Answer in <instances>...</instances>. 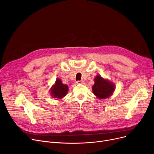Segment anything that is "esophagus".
<instances>
[{"label": "esophagus", "mask_w": 154, "mask_h": 154, "mask_svg": "<svg viewBox=\"0 0 154 154\" xmlns=\"http://www.w3.org/2000/svg\"><path fill=\"white\" fill-rule=\"evenodd\" d=\"M77 84H84V81L82 80H78V81H77Z\"/></svg>", "instance_id": "34e87169"}]
</instances>
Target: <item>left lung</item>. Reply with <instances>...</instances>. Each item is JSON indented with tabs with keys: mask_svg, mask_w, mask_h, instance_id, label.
Here are the masks:
<instances>
[{
	"mask_svg": "<svg viewBox=\"0 0 154 154\" xmlns=\"http://www.w3.org/2000/svg\"><path fill=\"white\" fill-rule=\"evenodd\" d=\"M95 84L92 86L94 94L99 99H103L110 97L115 90V85L108 80L97 75L94 79Z\"/></svg>",
	"mask_w": 154,
	"mask_h": 154,
	"instance_id": "1",
	"label": "left lung"
}]
</instances>
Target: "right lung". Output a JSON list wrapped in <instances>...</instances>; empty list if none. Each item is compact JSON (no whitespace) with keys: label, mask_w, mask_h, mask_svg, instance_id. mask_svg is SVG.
Returning <instances> with one entry per match:
<instances>
[{"label":"right lung","mask_w":154,"mask_h":154,"mask_svg":"<svg viewBox=\"0 0 154 154\" xmlns=\"http://www.w3.org/2000/svg\"><path fill=\"white\" fill-rule=\"evenodd\" d=\"M68 88V86L63 84L60 79H57L55 84L51 88V94L54 98L62 99L67 94Z\"/></svg>","instance_id":"right-lung-1"}]
</instances>
